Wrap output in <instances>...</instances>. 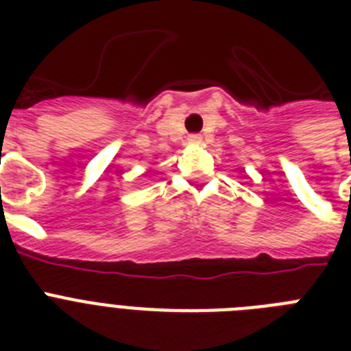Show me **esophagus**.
I'll use <instances>...</instances> for the list:
<instances>
[{"mask_svg": "<svg viewBox=\"0 0 351 351\" xmlns=\"http://www.w3.org/2000/svg\"><path fill=\"white\" fill-rule=\"evenodd\" d=\"M187 142L193 143V145H197V143L202 142V134H197V132H193V134H189V136H187Z\"/></svg>", "mask_w": 351, "mask_h": 351, "instance_id": "obj_1", "label": "esophagus"}]
</instances>
